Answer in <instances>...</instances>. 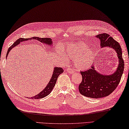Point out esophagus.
Returning a JSON list of instances; mask_svg holds the SVG:
<instances>
[{"label":"esophagus","mask_w":129,"mask_h":129,"mask_svg":"<svg viewBox=\"0 0 129 129\" xmlns=\"http://www.w3.org/2000/svg\"><path fill=\"white\" fill-rule=\"evenodd\" d=\"M66 71H67V72H69L70 73H74V70H73L72 68H71V67L68 68Z\"/></svg>","instance_id":"esophagus-1"}]
</instances>
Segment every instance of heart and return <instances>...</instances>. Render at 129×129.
<instances>
[{"label": "heart", "instance_id": "obj_1", "mask_svg": "<svg viewBox=\"0 0 129 129\" xmlns=\"http://www.w3.org/2000/svg\"><path fill=\"white\" fill-rule=\"evenodd\" d=\"M62 51L57 49V53L61 58L66 61L67 59V56L75 59L77 67L80 69H85L89 66L92 61L93 53L90 48L84 43L74 44L68 43L62 47Z\"/></svg>", "mask_w": 129, "mask_h": 129}]
</instances>
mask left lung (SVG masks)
<instances>
[{"mask_svg": "<svg viewBox=\"0 0 129 129\" xmlns=\"http://www.w3.org/2000/svg\"><path fill=\"white\" fill-rule=\"evenodd\" d=\"M101 41V47H109L115 50L119 58V64L115 72L111 75H103L92 68L81 71L82 81L79 85L80 93L91 98H100L107 96L113 92L120 82L124 69V62L122 57L120 45L108 34H99L96 36Z\"/></svg>", "mask_w": 129, "mask_h": 129, "instance_id": "left-lung-1", "label": "left lung"}]
</instances>
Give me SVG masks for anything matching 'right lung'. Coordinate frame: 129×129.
I'll use <instances>...</instances> for the list:
<instances>
[{"instance_id": "obj_1", "label": "right lung", "mask_w": 129, "mask_h": 129, "mask_svg": "<svg viewBox=\"0 0 129 129\" xmlns=\"http://www.w3.org/2000/svg\"><path fill=\"white\" fill-rule=\"evenodd\" d=\"M36 40L39 41L42 43H44L45 44H47V45H51L52 44V40L50 38H38V37H33L32 38H29V39H24V38H20L18 40L14 43V44L8 48V50L7 51V57L10 51L12 49V48L14 47H15L16 46L19 44V43L20 42L25 41L28 40ZM63 72V70L62 68L61 67H55L54 68L53 72L52 74V76L51 77L50 82H48V84L45 88L40 93L38 94V95L34 96L33 97H31V99H41L42 98H44V97L47 96L48 94L51 92V91L52 90L53 87H55L56 84V83L57 81V79L58 78V77L59 76V74H61Z\"/></svg>"}]
</instances>
